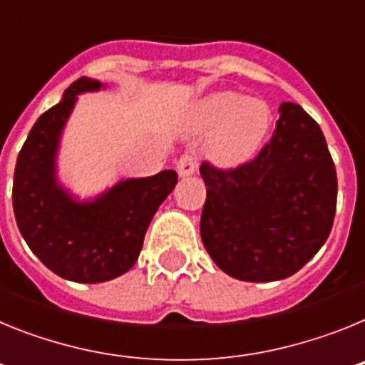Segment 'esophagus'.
Segmentation results:
<instances>
[{"label": "esophagus", "instance_id": "1", "mask_svg": "<svg viewBox=\"0 0 365 365\" xmlns=\"http://www.w3.org/2000/svg\"><path fill=\"white\" fill-rule=\"evenodd\" d=\"M197 168H199L197 159L190 153H185L179 160H177V172H179L180 177L193 175V173L197 172Z\"/></svg>", "mask_w": 365, "mask_h": 365}]
</instances>
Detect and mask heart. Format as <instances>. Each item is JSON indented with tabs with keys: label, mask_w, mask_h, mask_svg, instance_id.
Here are the masks:
<instances>
[{
	"label": "heart",
	"mask_w": 365,
	"mask_h": 365,
	"mask_svg": "<svg viewBox=\"0 0 365 365\" xmlns=\"http://www.w3.org/2000/svg\"><path fill=\"white\" fill-rule=\"evenodd\" d=\"M193 120L197 130H214L208 143L212 159L225 166H235L252 159L263 146L272 124V113L261 100L219 91L199 102Z\"/></svg>",
	"instance_id": "heart-1"
}]
</instances>
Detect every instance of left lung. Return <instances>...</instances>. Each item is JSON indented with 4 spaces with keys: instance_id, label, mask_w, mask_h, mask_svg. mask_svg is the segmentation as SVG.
<instances>
[{
    "instance_id": "1",
    "label": "left lung",
    "mask_w": 365,
    "mask_h": 365,
    "mask_svg": "<svg viewBox=\"0 0 365 365\" xmlns=\"http://www.w3.org/2000/svg\"><path fill=\"white\" fill-rule=\"evenodd\" d=\"M201 240L215 265L241 282L298 272L327 241L338 180L320 125L283 102L272 138L230 170L201 164Z\"/></svg>"
}]
</instances>
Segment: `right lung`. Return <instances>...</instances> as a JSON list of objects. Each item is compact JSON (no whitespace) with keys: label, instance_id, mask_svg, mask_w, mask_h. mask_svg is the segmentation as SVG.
Listing matches in <instances>:
<instances>
[{"label":"right lung","instance_id":"obj_1","mask_svg":"<svg viewBox=\"0 0 365 365\" xmlns=\"http://www.w3.org/2000/svg\"><path fill=\"white\" fill-rule=\"evenodd\" d=\"M98 80L78 78L45 111L19 151L12 185L18 228L38 259L60 278L102 283L135 265L155 212L177 185L164 170L120 180L93 201L78 202L56 180V153L76 95L98 91Z\"/></svg>","mask_w":365,"mask_h":365}]
</instances>
